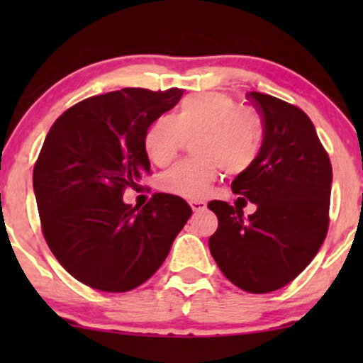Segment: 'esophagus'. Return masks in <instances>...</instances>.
<instances>
[{
	"mask_svg": "<svg viewBox=\"0 0 363 363\" xmlns=\"http://www.w3.org/2000/svg\"><path fill=\"white\" fill-rule=\"evenodd\" d=\"M189 205H191V208H193L194 213H201V211L206 210V203L205 201H191Z\"/></svg>",
	"mask_w": 363,
	"mask_h": 363,
	"instance_id": "1",
	"label": "esophagus"
}]
</instances>
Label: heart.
<instances>
[{
    "instance_id": "obj_1",
    "label": "heart",
    "mask_w": 363,
    "mask_h": 363,
    "mask_svg": "<svg viewBox=\"0 0 363 363\" xmlns=\"http://www.w3.org/2000/svg\"><path fill=\"white\" fill-rule=\"evenodd\" d=\"M264 128L254 111L239 109L216 91L194 94L179 104L172 118L160 116L145 131L143 148L152 164L164 167L193 140L194 160L174 165L158 179L165 193L201 199L210 193L222 169L228 176L249 170L262 145Z\"/></svg>"
}]
</instances>
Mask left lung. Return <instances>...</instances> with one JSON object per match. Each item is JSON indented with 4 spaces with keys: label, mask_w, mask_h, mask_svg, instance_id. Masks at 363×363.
<instances>
[{
    "label": "left lung",
    "mask_w": 363,
    "mask_h": 363,
    "mask_svg": "<svg viewBox=\"0 0 363 363\" xmlns=\"http://www.w3.org/2000/svg\"><path fill=\"white\" fill-rule=\"evenodd\" d=\"M247 97L259 111L264 136L256 162L234 179L232 191L257 210L244 218L237 203H208L218 218L208 244L234 285L268 294L295 280L326 239L333 170L306 112L259 91Z\"/></svg>",
    "instance_id": "left-lung-1"
}]
</instances>
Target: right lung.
<instances>
[{"mask_svg":"<svg viewBox=\"0 0 363 363\" xmlns=\"http://www.w3.org/2000/svg\"><path fill=\"white\" fill-rule=\"evenodd\" d=\"M181 89H123L85 99L56 119L34 167L43 232L78 281L128 291L162 266L191 206L157 193L143 208L123 201L150 172L145 131L182 97Z\"/></svg>","mask_w":363,"mask_h":363,"instance_id":"add662e5","label":"right lung"}]
</instances>
